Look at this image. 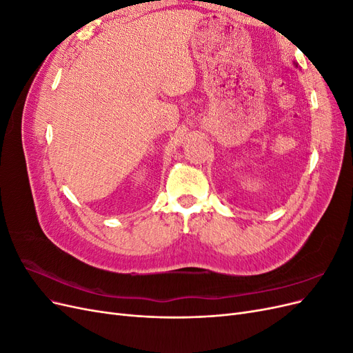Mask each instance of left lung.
<instances>
[{"mask_svg": "<svg viewBox=\"0 0 353 353\" xmlns=\"http://www.w3.org/2000/svg\"><path fill=\"white\" fill-rule=\"evenodd\" d=\"M294 65H296V63H294ZM296 68H297V65H296Z\"/></svg>", "mask_w": 353, "mask_h": 353, "instance_id": "obj_1", "label": "left lung"}]
</instances>
